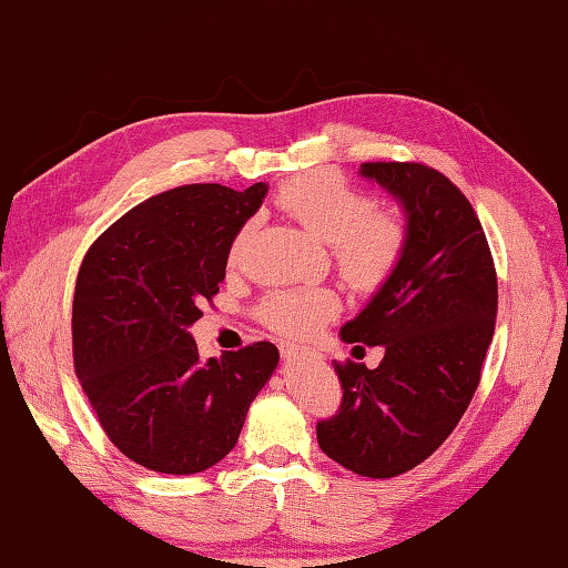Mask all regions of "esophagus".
Wrapping results in <instances>:
<instances>
[{"label": "esophagus", "instance_id": "esophagus-1", "mask_svg": "<svg viewBox=\"0 0 568 568\" xmlns=\"http://www.w3.org/2000/svg\"><path fill=\"white\" fill-rule=\"evenodd\" d=\"M281 355L283 361L293 363L297 358H307V355H313L311 348H305V345H293V343H281Z\"/></svg>", "mask_w": 568, "mask_h": 568}]
</instances>
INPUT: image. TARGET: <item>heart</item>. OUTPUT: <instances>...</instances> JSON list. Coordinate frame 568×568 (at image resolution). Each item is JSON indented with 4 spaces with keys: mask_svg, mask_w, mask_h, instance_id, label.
I'll use <instances>...</instances> for the list:
<instances>
[{
    "mask_svg": "<svg viewBox=\"0 0 568 568\" xmlns=\"http://www.w3.org/2000/svg\"><path fill=\"white\" fill-rule=\"evenodd\" d=\"M277 205L313 237L331 243L335 265L355 287L386 281L406 247V225L393 213H373V203L335 172L315 170L287 180L277 190ZM253 223H245L230 247L235 261L245 247ZM338 313V297L328 287H287L265 297L257 315L287 338H311Z\"/></svg>",
    "mask_w": 568,
    "mask_h": 568,
    "instance_id": "obj_1",
    "label": "heart"
}]
</instances>
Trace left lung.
Listing matches in <instances>:
<instances>
[{
    "label": "left lung",
    "instance_id": "8db88e82",
    "mask_svg": "<svg viewBox=\"0 0 568 568\" xmlns=\"http://www.w3.org/2000/svg\"><path fill=\"white\" fill-rule=\"evenodd\" d=\"M358 175L400 205L406 247L341 328L345 343L383 345V361L373 371L335 365L343 406L318 423V446L353 474L393 478L423 464L466 413L494 338L498 285L484 227L446 175L418 162H363Z\"/></svg>",
    "mask_w": 568,
    "mask_h": 568
}]
</instances>
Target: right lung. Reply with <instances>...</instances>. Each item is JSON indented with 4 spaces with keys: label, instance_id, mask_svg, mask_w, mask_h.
<instances>
[{
    "label": "right lung",
    "instance_id": "1",
    "mask_svg": "<svg viewBox=\"0 0 568 568\" xmlns=\"http://www.w3.org/2000/svg\"><path fill=\"white\" fill-rule=\"evenodd\" d=\"M267 195L185 185L132 207L94 240L74 285V368L104 434L158 474H200L235 448L277 368L273 343L203 361L190 325L225 281L233 240Z\"/></svg>",
    "mask_w": 568,
    "mask_h": 568
}]
</instances>
